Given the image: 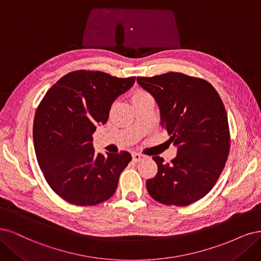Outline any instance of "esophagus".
Wrapping results in <instances>:
<instances>
[{
	"instance_id": "esophagus-1",
	"label": "esophagus",
	"mask_w": 261,
	"mask_h": 261,
	"mask_svg": "<svg viewBox=\"0 0 261 261\" xmlns=\"http://www.w3.org/2000/svg\"><path fill=\"white\" fill-rule=\"evenodd\" d=\"M132 158H133V161H134V162H136V163H139V162L144 161V159L146 158V156L142 155V154H139V153H134V154L132 155Z\"/></svg>"
}]
</instances>
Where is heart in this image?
I'll return each mask as SVG.
<instances>
[{
    "label": "heart",
    "instance_id": "obj_1",
    "mask_svg": "<svg viewBox=\"0 0 261 261\" xmlns=\"http://www.w3.org/2000/svg\"><path fill=\"white\" fill-rule=\"evenodd\" d=\"M148 95L145 91H142V90H137L136 92H134L133 95H132V102H134V100H137L143 96H146Z\"/></svg>",
    "mask_w": 261,
    "mask_h": 261
}]
</instances>
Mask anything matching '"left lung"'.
I'll list each match as a JSON object with an SVG mask.
<instances>
[{"mask_svg":"<svg viewBox=\"0 0 261 261\" xmlns=\"http://www.w3.org/2000/svg\"><path fill=\"white\" fill-rule=\"evenodd\" d=\"M161 111V124L178 146L170 163L154 156L158 171L146 189L164 205L188 206L210 192L230 152L228 116L216 89L204 79L181 72L138 77Z\"/></svg>","mask_w":261,"mask_h":261,"instance_id":"obj_1","label":"left lung"}]
</instances>
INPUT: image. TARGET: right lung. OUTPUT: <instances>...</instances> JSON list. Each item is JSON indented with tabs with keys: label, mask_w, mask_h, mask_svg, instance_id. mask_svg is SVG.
Listing matches in <instances>:
<instances>
[{
	"label": "right lung",
	"mask_w": 261,
	"mask_h": 261,
	"mask_svg": "<svg viewBox=\"0 0 261 261\" xmlns=\"http://www.w3.org/2000/svg\"><path fill=\"white\" fill-rule=\"evenodd\" d=\"M136 77L117 78L102 71L77 70L49 89L37 108L33 143L41 171L51 189L77 206L111 198L131 154H95L93 134L105 124L114 100Z\"/></svg>",
	"instance_id": "obj_1"
}]
</instances>
